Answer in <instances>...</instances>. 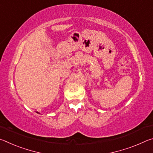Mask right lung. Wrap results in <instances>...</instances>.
<instances>
[{
  "mask_svg": "<svg viewBox=\"0 0 153 153\" xmlns=\"http://www.w3.org/2000/svg\"><path fill=\"white\" fill-rule=\"evenodd\" d=\"M37 113H38V112H37Z\"/></svg>",
  "mask_w": 153,
  "mask_h": 153,
  "instance_id": "1",
  "label": "right lung"
}]
</instances>
